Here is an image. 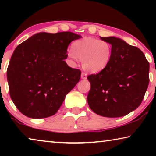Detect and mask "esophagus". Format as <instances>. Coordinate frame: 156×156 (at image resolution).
<instances>
[{
    "instance_id": "1",
    "label": "esophagus",
    "mask_w": 156,
    "mask_h": 156,
    "mask_svg": "<svg viewBox=\"0 0 156 156\" xmlns=\"http://www.w3.org/2000/svg\"><path fill=\"white\" fill-rule=\"evenodd\" d=\"M81 77H82V80H86L87 78V74L85 72H82V74H81Z\"/></svg>"
}]
</instances>
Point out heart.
<instances>
[{
	"label": "heart",
	"mask_w": 156,
	"mask_h": 156,
	"mask_svg": "<svg viewBox=\"0 0 156 156\" xmlns=\"http://www.w3.org/2000/svg\"><path fill=\"white\" fill-rule=\"evenodd\" d=\"M67 55L73 61L81 59L85 70L97 73L107 67L112 58V47L105 40L86 37L74 42Z\"/></svg>",
	"instance_id": "b5f03b06"
}]
</instances>
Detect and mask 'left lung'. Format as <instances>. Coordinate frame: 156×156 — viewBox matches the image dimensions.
I'll list each match as a JSON object with an SVG mask.
<instances>
[{"mask_svg": "<svg viewBox=\"0 0 156 156\" xmlns=\"http://www.w3.org/2000/svg\"><path fill=\"white\" fill-rule=\"evenodd\" d=\"M100 39L112 44V58L104 70L87 76L91 84L87 101L100 116H123L144 99L149 83V62L139 48L119 38Z\"/></svg>", "mask_w": 156, "mask_h": 156, "instance_id": "1", "label": "left lung"}]
</instances>
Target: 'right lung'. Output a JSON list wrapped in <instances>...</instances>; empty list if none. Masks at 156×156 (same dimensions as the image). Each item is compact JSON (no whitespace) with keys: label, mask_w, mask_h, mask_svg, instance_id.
Here are the masks:
<instances>
[{"label":"right lung","mask_w":156,"mask_h":156,"mask_svg":"<svg viewBox=\"0 0 156 156\" xmlns=\"http://www.w3.org/2000/svg\"><path fill=\"white\" fill-rule=\"evenodd\" d=\"M72 32L39 33L16 48L7 69L10 96L32 119L51 116L80 80L81 71L67 65V48L80 39Z\"/></svg>","instance_id":"1"}]
</instances>
